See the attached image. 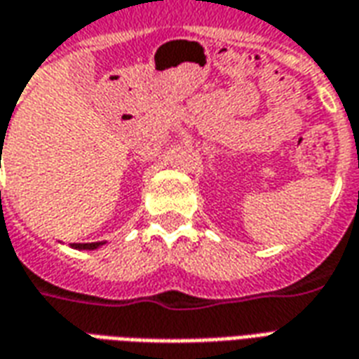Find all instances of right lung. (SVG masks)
I'll use <instances>...</instances> for the list:
<instances>
[{"mask_svg": "<svg viewBox=\"0 0 359 359\" xmlns=\"http://www.w3.org/2000/svg\"><path fill=\"white\" fill-rule=\"evenodd\" d=\"M103 244H105V242H86V244L74 242V244H69V246L74 250H97V248H102Z\"/></svg>", "mask_w": 359, "mask_h": 359, "instance_id": "1", "label": "right lung"}]
</instances>
